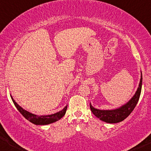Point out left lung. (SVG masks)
I'll return each mask as SVG.
<instances>
[{
  "mask_svg": "<svg viewBox=\"0 0 151 151\" xmlns=\"http://www.w3.org/2000/svg\"><path fill=\"white\" fill-rule=\"evenodd\" d=\"M142 84V76L141 75L140 84L137 91L131 100L127 104L122 106L119 109L114 110H108V111H102V110L96 109L92 106L90 103V109L91 112L96 116L100 119L101 121L109 123H116L121 122L125 119L133 111L138 103L141 93Z\"/></svg>",
  "mask_w": 151,
  "mask_h": 151,
  "instance_id": "left-lung-1",
  "label": "left lung"
}]
</instances>
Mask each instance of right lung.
I'll return each instance as SVG.
<instances>
[{
	"instance_id": "1",
	"label": "right lung",
	"mask_w": 151,
	"mask_h": 151,
	"mask_svg": "<svg viewBox=\"0 0 151 151\" xmlns=\"http://www.w3.org/2000/svg\"><path fill=\"white\" fill-rule=\"evenodd\" d=\"M11 99H12L13 104H15V107L17 108V109L19 111L20 113H21L27 120H28L29 121H30L31 123H32L35 125H47L55 122V121L60 120L62 116H64L66 112L67 106H65L64 109L62 110L61 111L56 112L55 114H50V115L38 116L36 115V114L30 113V112L26 111V110L22 109L21 106H19L15 102V101L13 100L12 96H11Z\"/></svg>"
}]
</instances>
